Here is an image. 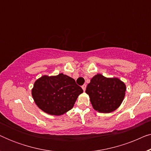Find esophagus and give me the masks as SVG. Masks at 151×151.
Returning <instances> with one entry per match:
<instances>
[{"label": "esophagus", "instance_id": "obj_1", "mask_svg": "<svg viewBox=\"0 0 151 151\" xmlns=\"http://www.w3.org/2000/svg\"><path fill=\"white\" fill-rule=\"evenodd\" d=\"M86 84H84V85H82V89H83L84 91H85V90H86Z\"/></svg>", "mask_w": 151, "mask_h": 151}]
</instances>
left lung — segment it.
<instances>
[{"mask_svg": "<svg viewBox=\"0 0 151 151\" xmlns=\"http://www.w3.org/2000/svg\"><path fill=\"white\" fill-rule=\"evenodd\" d=\"M126 84L118 78H106L97 74L91 78L86 88L93 108L98 112L109 113L122 103L126 94Z\"/></svg>", "mask_w": 151, "mask_h": 151, "instance_id": "8db88e82", "label": "left lung"}]
</instances>
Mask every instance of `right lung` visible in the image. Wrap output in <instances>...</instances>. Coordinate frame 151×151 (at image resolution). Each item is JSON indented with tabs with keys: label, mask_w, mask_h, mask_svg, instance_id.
Instances as JSON below:
<instances>
[{
	"label": "right lung",
	"mask_w": 151,
	"mask_h": 151,
	"mask_svg": "<svg viewBox=\"0 0 151 151\" xmlns=\"http://www.w3.org/2000/svg\"><path fill=\"white\" fill-rule=\"evenodd\" d=\"M82 93L75 80L63 73L41 76L32 89V98L38 108L52 115H62L71 110Z\"/></svg>",
	"instance_id": "right-lung-1"
}]
</instances>
